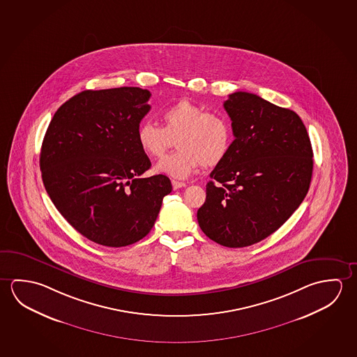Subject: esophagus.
<instances>
[{"label": "esophagus", "mask_w": 357, "mask_h": 357, "mask_svg": "<svg viewBox=\"0 0 357 357\" xmlns=\"http://www.w3.org/2000/svg\"><path fill=\"white\" fill-rule=\"evenodd\" d=\"M172 185H173V189H174V190H176V189H181V188L187 187V184H185V183L178 181H172Z\"/></svg>", "instance_id": "esophagus-1"}]
</instances>
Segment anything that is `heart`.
I'll return each instance as SVG.
<instances>
[{"label":"heart","instance_id":"obj_1","mask_svg":"<svg viewBox=\"0 0 357 357\" xmlns=\"http://www.w3.org/2000/svg\"><path fill=\"white\" fill-rule=\"evenodd\" d=\"M163 127L151 121L138 124L135 138L143 153L151 158L162 157L176 138V152L170 153L155 165V172L184 179L203 164L214 167L228 155L233 143V128L227 117L205 111L193 100H181L159 114Z\"/></svg>","mask_w":357,"mask_h":357}]
</instances>
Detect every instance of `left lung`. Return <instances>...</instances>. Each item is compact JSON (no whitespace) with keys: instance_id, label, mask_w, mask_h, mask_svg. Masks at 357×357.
Wrapping results in <instances>:
<instances>
[{"instance_id":"obj_1","label":"left lung","mask_w":357,"mask_h":357,"mask_svg":"<svg viewBox=\"0 0 357 357\" xmlns=\"http://www.w3.org/2000/svg\"><path fill=\"white\" fill-rule=\"evenodd\" d=\"M224 108L235 139L211 173L197 218L209 239L244 248L273 234L303 203L314 154L295 112L248 92L229 94Z\"/></svg>"}]
</instances>
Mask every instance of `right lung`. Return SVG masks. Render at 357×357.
Listing matches in <instances>:
<instances>
[{
  "label": "right lung",
  "instance_id": "add662e5",
  "mask_svg": "<svg viewBox=\"0 0 357 357\" xmlns=\"http://www.w3.org/2000/svg\"><path fill=\"white\" fill-rule=\"evenodd\" d=\"M148 89L83 91L61 105L42 143L40 167L50 198L78 233L112 248L143 239L172 183L142 178L151 160L135 138L151 109Z\"/></svg>",
  "mask_w": 357,
  "mask_h": 357
}]
</instances>
